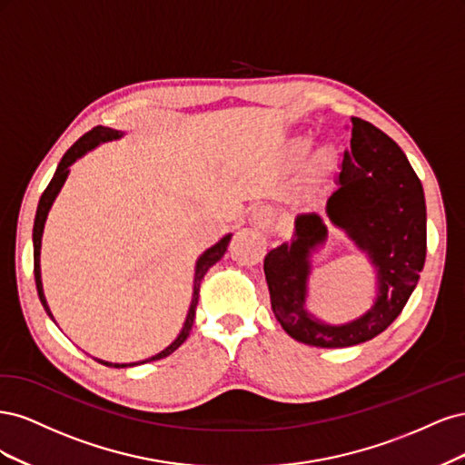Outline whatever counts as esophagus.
Here are the masks:
<instances>
[{
  "instance_id": "34e87169",
  "label": "esophagus",
  "mask_w": 465,
  "mask_h": 465,
  "mask_svg": "<svg viewBox=\"0 0 465 465\" xmlns=\"http://www.w3.org/2000/svg\"><path fill=\"white\" fill-rule=\"evenodd\" d=\"M250 221H252V224H254L256 229L267 231L273 224V221H275V211L272 207H267V205H260V207H256L254 211H252Z\"/></svg>"
}]
</instances>
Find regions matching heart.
I'll list each match as a JSON object with an SVG mask.
<instances>
[{"mask_svg":"<svg viewBox=\"0 0 465 465\" xmlns=\"http://www.w3.org/2000/svg\"><path fill=\"white\" fill-rule=\"evenodd\" d=\"M311 147H312V137H308V135H294L291 142H289V154H291V159H294V161H302L306 154H308V151H311ZM331 159H333V149L330 147V145H322V147H318L316 149V153H314V157H312V163L316 164V166H326V164H330L331 163Z\"/></svg>","mask_w":465,"mask_h":465,"instance_id":"heart-1","label":"heart"}]
</instances>
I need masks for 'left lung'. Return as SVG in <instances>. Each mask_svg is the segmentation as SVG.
Instances as JSON below:
<instances>
[{"label": "left lung", "instance_id": "obj_1", "mask_svg": "<svg viewBox=\"0 0 465 465\" xmlns=\"http://www.w3.org/2000/svg\"><path fill=\"white\" fill-rule=\"evenodd\" d=\"M335 184L326 203L328 221L367 254L376 272L369 311L345 323H328L306 308L312 256L328 241L318 213L297 215L291 242L263 260L277 322L297 341L326 349L359 345L382 333L410 301L427 256L423 186L400 145L376 125L351 118V149L343 151Z\"/></svg>", "mask_w": 465, "mask_h": 465}]
</instances>
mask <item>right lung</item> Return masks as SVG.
Returning <instances> with one entry per match:
<instances>
[{"label":"right lung","instance_id":"right-lung-1","mask_svg":"<svg viewBox=\"0 0 465 465\" xmlns=\"http://www.w3.org/2000/svg\"><path fill=\"white\" fill-rule=\"evenodd\" d=\"M125 134L120 132V130H112V128H104V125H96L94 130L87 132L85 135H83L81 139H77V142L67 149V153L62 157L58 168H55L54 173V178L50 180L48 188L45 190V193L40 195V202H38V207H36V217H35V227H33V248H35V281H36V291H38V297H40V302L42 306H45L46 314L54 320V314L50 312V306L46 302V297H45V289H42V275H40V248H42V234H45V224H46V219H48V213L50 209L55 202V198H58V193L62 190V186L65 184V180L69 176V166H72L77 159H81L83 154H87L89 151H93L94 147H98L101 143H106V142H116V139L124 137ZM232 234H224L219 242H215L211 248H207L203 254L198 258V262H195V272H193V291H192V302H190V308H188V314H186V320H184V326H182L180 333L176 340L164 347L161 353L153 355L145 361H137V362H108V361H103V359H94L101 364H104V367H114V369H128V367H137V364H143V362H151V361H159V359H164L171 353H174V351L186 341V337L190 335V330L193 326V318H195V306H198V299H200V285H202V279L203 275L207 273V270L213 263H217L223 256L224 252H227V246H229V241H231ZM55 322V320H54Z\"/></svg>","mask_w":465,"mask_h":465}]
</instances>
